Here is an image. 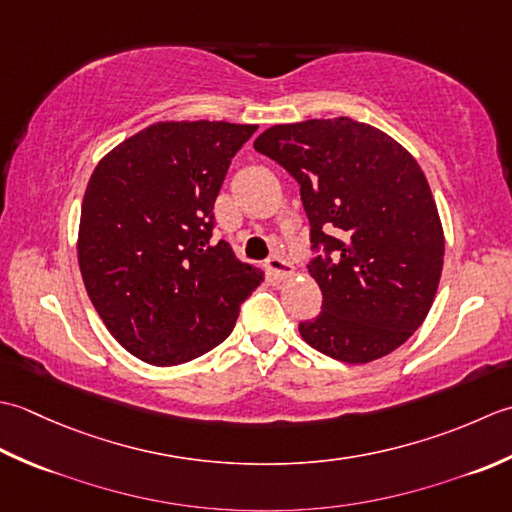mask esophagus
Masks as SVG:
<instances>
[{"label":"esophagus","mask_w":512,"mask_h":512,"mask_svg":"<svg viewBox=\"0 0 512 512\" xmlns=\"http://www.w3.org/2000/svg\"><path fill=\"white\" fill-rule=\"evenodd\" d=\"M265 269H267V274H271L276 280H285L294 274V267H291L287 260H283L280 256H271L265 263Z\"/></svg>","instance_id":"1"}]
</instances>
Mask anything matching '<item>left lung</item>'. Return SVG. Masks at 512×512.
<instances>
[{"label": "left lung", "instance_id": "obj_1", "mask_svg": "<svg viewBox=\"0 0 512 512\" xmlns=\"http://www.w3.org/2000/svg\"><path fill=\"white\" fill-rule=\"evenodd\" d=\"M254 148L300 185L309 265L322 311L300 322L325 356L364 364L409 340L429 316L444 265V229L429 181L387 132L349 117L271 125Z\"/></svg>", "mask_w": 512, "mask_h": 512}]
</instances>
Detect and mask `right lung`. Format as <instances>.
I'll list each match as a JSON object with an SVG mask.
<instances>
[{
  "instance_id": "obj_1",
  "label": "right lung",
  "mask_w": 512,
  "mask_h": 512,
  "mask_svg": "<svg viewBox=\"0 0 512 512\" xmlns=\"http://www.w3.org/2000/svg\"><path fill=\"white\" fill-rule=\"evenodd\" d=\"M258 125L159 121L97 163L81 203L79 269L103 325L154 367L203 356L232 333L263 271L212 241L214 201Z\"/></svg>"
}]
</instances>
